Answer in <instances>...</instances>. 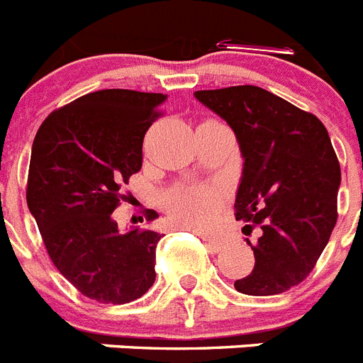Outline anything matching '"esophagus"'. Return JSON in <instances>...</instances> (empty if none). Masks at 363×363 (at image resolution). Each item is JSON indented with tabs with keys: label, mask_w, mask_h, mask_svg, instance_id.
Here are the masks:
<instances>
[{
	"label": "esophagus",
	"mask_w": 363,
	"mask_h": 363,
	"mask_svg": "<svg viewBox=\"0 0 363 363\" xmlns=\"http://www.w3.org/2000/svg\"><path fill=\"white\" fill-rule=\"evenodd\" d=\"M206 244H207V247H209V250L215 253L222 252L224 247H228V242H225L224 238H206Z\"/></svg>",
	"instance_id": "obj_1"
}]
</instances>
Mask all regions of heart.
I'll return each instance as SVG.
<instances>
[{"mask_svg":"<svg viewBox=\"0 0 363 363\" xmlns=\"http://www.w3.org/2000/svg\"><path fill=\"white\" fill-rule=\"evenodd\" d=\"M222 193L209 185H189L169 196V213L179 225L207 229L218 215Z\"/></svg>","mask_w":363,"mask_h":363,"instance_id":"heart-1","label":"heart"}]
</instances>
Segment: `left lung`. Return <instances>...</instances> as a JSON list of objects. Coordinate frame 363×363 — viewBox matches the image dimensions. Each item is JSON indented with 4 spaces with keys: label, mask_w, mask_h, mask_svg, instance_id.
Returning <instances> with one entry per match:
<instances>
[{
    "label": "left lung",
    "mask_w": 363,
    "mask_h": 363,
    "mask_svg": "<svg viewBox=\"0 0 363 363\" xmlns=\"http://www.w3.org/2000/svg\"><path fill=\"white\" fill-rule=\"evenodd\" d=\"M198 101L233 128L244 169L235 216L261 237L252 246L255 266L235 288L247 296H275L303 283L329 242L337 220L342 182L329 132L311 111L259 86L202 89Z\"/></svg>",
    "instance_id": "left-lung-1"
}]
</instances>
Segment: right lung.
I'll list each match as a JSON object with an SVG mask.
<instances>
[{
    "label": "right lung",
    "instance_id": "1",
    "mask_svg": "<svg viewBox=\"0 0 363 363\" xmlns=\"http://www.w3.org/2000/svg\"><path fill=\"white\" fill-rule=\"evenodd\" d=\"M163 93L101 89L51 111L36 132L27 206L52 264L82 296L125 305L156 279L152 229L121 233L111 213L143 165V139ZM157 213H147L152 222Z\"/></svg>",
    "mask_w": 363,
    "mask_h": 363
}]
</instances>
